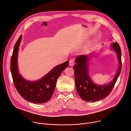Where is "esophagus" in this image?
<instances>
[{"mask_svg": "<svg viewBox=\"0 0 131 131\" xmlns=\"http://www.w3.org/2000/svg\"><path fill=\"white\" fill-rule=\"evenodd\" d=\"M74 64V59H70L69 61V65L70 66H73Z\"/></svg>", "mask_w": 131, "mask_h": 131, "instance_id": "esophagus-1", "label": "esophagus"}]
</instances>
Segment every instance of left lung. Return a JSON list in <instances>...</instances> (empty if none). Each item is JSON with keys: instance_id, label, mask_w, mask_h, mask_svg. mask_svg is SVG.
I'll return each instance as SVG.
<instances>
[{"instance_id": "obj_1", "label": "left lung", "mask_w": 131, "mask_h": 131, "mask_svg": "<svg viewBox=\"0 0 131 131\" xmlns=\"http://www.w3.org/2000/svg\"><path fill=\"white\" fill-rule=\"evenodd\" d=\"M113 49L116 51L120 63L117 74L109 84L98 86L94 84L91 80L88 73V61L89 55L78 56L75 61L77 64L73 67L75 73V85L77 93L83 99L88 102H95L102 100L110 94L119 76L122 68L121 50L117 42L112 43Z\"/></svg>"}]
</instances>
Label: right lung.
Segmentation results:
<instances>
[{
    "label": "right lung",
    "mask_w": 131,
    "mask_h": 131,
    "mask_svg": "<svg viewBox=\"0 0 131 131\" xmlns=\"http://www.w3.org/2000/svg\"><path fill=\"white\" fill-rule=\"evenodd\" d=\"M22 35L16 42L11 56L10 70L15 88L20 96L26 100L33 103H43L49 101L54 92L58 78L67 68L69 61L55 67L41 79L29 81L19 74L17 66V56Z\"/></svg>",
    "instance_id": "right-lung-1"
}]
</instances>
